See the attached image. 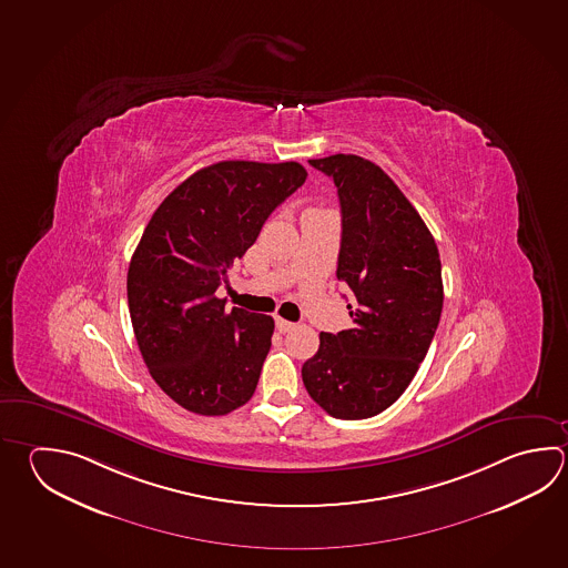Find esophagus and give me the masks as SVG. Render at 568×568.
Here are the masks:
<instances>
[{
	"label": "esophagus",
	"instance_id": "esophagus-1",
	"mask_svg": "<svg viewBox=\"0 0 568 568\" xmlns=\"http://www.w3.org/2000/svg\"><path fill=\"white\" fill-rule=\"evenodd\" d=\"M275 325H277V329L281 333H290L295 329V323L287 322V320H281V317L275 320Z\"/></svg>",
	"mask_w": 568,
	"mask_h": 568
}]
</instances>
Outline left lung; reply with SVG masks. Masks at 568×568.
Instances as JSON below:
<instances>
[{
    "instance_id": "8db88e82",
    "label": "left lung",
    "mask_w": 568,
    "mask_h": 568,
    "mask_svg": "<svg viewBox=\"0 0 568 568\" xmlns=\"http://www.w3.org/2000/svg\"><path fill=\"white\" fill-rule=\"evenodd\" d=\"M342 204L337 278L354 293V327L320 335L301 375L339 419L377 416L406 392L438 329L444 287L434 236L396 182L355 154L310 161Z\"/></svg>"
}]
</instances>
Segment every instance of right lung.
I'll list each match as a JSON object with an SVG mask.
<instances>
[{
    "label": "right lung",
    "instance_id": "1",
    "mask_svg": "<svg viewBox=\"0 0 568 568\" xmlns=\"http://www.w3.org/2000/svg\"><path fill=\"white\" fill-rule=\"evenodd\" d=\"M307 179L300 162L223 161L191 174L154 211L126 278L130 320L152 379L199 416L255 394L275 322L216 290L268 214Z\"/></svg>",
    "mask_w": 568,
    "mask_h": 568
}]
</instances>
